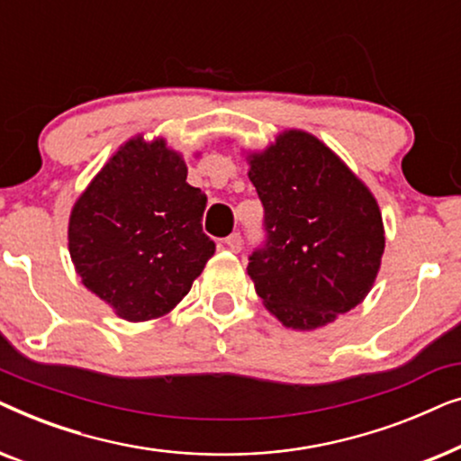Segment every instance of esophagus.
Listing matches in <instances>:
<instances>
[{"label": "esophagus", "instance_id": "1", "mask_svg": "<svg viewBox=\"0 0 461 461\" xmlns=\"http://www.w3.org/2000/svg\"><path fill=\"white\" fill-rule=\"evenodd\" d=\"M226 248H229L230 251H232V254H239V251H241V248H243V243H241V237H239L237 235V232H235V235H230V237H226Z\"/></svg>", "mask_w": 461, "mask_h": 461}]
</instances>
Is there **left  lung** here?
I'll list each match as a JSON object with an SVG mask.
<instances>
[{"label": "left lung", "instance_id": "left-lung-1", "mask_svg": "<svg viewBox=\"0 0 461 461\" xmlns=\"http://www.w3.org/2000/svg\"><path fill=\"white\" fill-rule=\"evenodd\" d=\"M268 239L248 275L267 311L295 331L336 321L367 298L382 267L384 220L369 186L304 130L245 150Z\"/></svg>", "mask_w": 461, "mask_h": 461}]
</instances>
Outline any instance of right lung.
Masks as SVG:
<instances>
[{"label":"right lung","instance_id":"1","mask_svg":"<svg viewBox=\"0 0 461 461\" xmlns=\"http://www.w3.org/2000/svg\"><path fill=\"white\" fill-rule=\"evenodd\" d=\"M163 136L125 140L68 216V254L81 283L119 319L166 317L191 292L216 245L201 230L207 197L186 182Z\"/></svg>","mask_w":461,"mask_h":461}]
</instances>
